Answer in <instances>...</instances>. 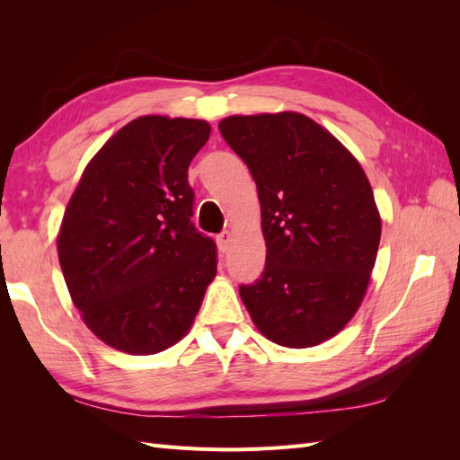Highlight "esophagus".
<instances>
[{
  "label": "esophagus",
  "mask_w": 460,
  "mask_h": 460,
  "mask_svg": "<svg viewBox=\"0 0 460 460\" xmlns=\"http://www.w3.org/2000/svg\"><path fill=\"white\" fill-rule=\"evenodd\" d=\"M230 242H232V234L228 232V230H225V232H220L218 235H217V243H218V249L222 253H226L228 252V247H230Z\"/></svg>",
  "instance_id": "obj_1"
}]
</instances>
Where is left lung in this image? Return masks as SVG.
I'll return each instance as SVG.
<instances>
[{
    "label": "left lung",
    "mask_w": 460,
    "mask_h": 460,
    "mask_svg": "<svg viewBox=\"0 0 460 460\" xmlns=\"http://www.w3.org/2000/svg\"><path fill=\"white\" fill-rule=\"evenodd\" d=\"M218 130L252 172L267 262L240 297L262 336L284 347L330 340L357 313L382 220L358 161L301 113L234 115Z\"/></svg>",
    "instance_id": "obj_1"
}]
</instances>
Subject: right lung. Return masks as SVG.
Returning a JSON list of instances; mask_svg holds the SVG:
<instances>
[{
    "mask_svg": "<svg viewBox=\"0 0 460 460\" xmlns=\"http://www.w3.org/2000/svg\"><path fill=\"white\" fill-rule=\"evenodd\" d=\"M208 134L198 119H134L97 151L66 205V288L86 326L119 351L153 355L182 340L217 274L188 182Z\"/></svg>",
    "mask_w": 460,
    "mask_h": 460,
    "instance_id": "obj_1",
    "label": "right lung"
}]
</instances>
